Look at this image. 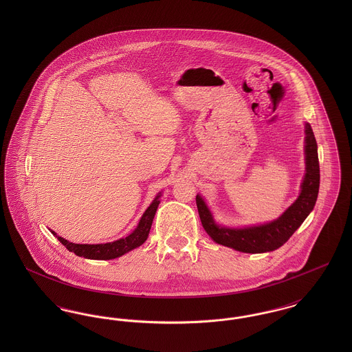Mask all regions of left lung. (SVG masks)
<instances>
[{
    "instance_id": "left-lung-1",
    "label": "left lung",
    "mask_w": 352,
    "mask_h": 352,
    "mask_svg": "<svg viewBox=\"0 0 352 352\" xmlns=\"http://www.w3.org/2000/svg\"><path fill=\"white\" fill-rule=\"evenodd\" d=\"M305 175L301 192L281 217L268 223L248 227L220 226L201 195H197V207L201 226L208 236L220 245L244 253H264L278 250L290 239L303 220L313 211L319 191L318 146L309 122H305Z\"/></svg>"
}]
</instances>
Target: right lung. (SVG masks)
Segmentation results:
<instances>
[{
    "label": "right lung",
    "instance_id": "1",
    "mask_svg": "<svg viewBox=\"0 0 352 352\" xmlns=\"http://www.w3.org/2000/svg\"><path fill=\"white\" fill-rule=\"evenodd\" d=\"M161 195H162V192L157 194L154 201H151V206L142 214V217L140 219L137 227L132 231V234H128L126 237H121L116 241L105 243V244H75V243H71L66 239H63L62 236L55 234L54 231H51V234H54L67 248L68 251L74 252L79 257L89 258V260L116 258V257H120V256L132 251L134 248L142 245L146 241L149 232H151L153 219H154L155 211L158 208V204L161 201H160Z\"/></svg>",
    "mask_w": 352,
    "mask_h": 352
}]
</instances>
